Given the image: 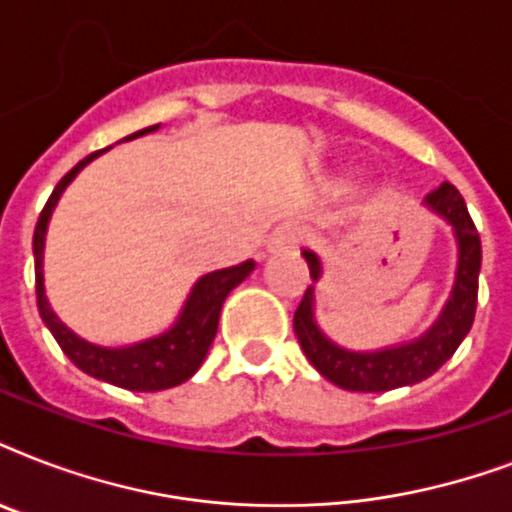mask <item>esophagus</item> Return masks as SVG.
I'll use <instances>...</instances> for the list:
<instances>
[{"label":"esophagus","mask_w":512,"mask_h":512,"mask_svg":"<svg viewBox=\"0 0 512 512\" xmlns=\"http://www.w3.org/2000/svg\"><path fill=\"white\" fill-rule=\"evenodd\" d=\"M300 241H303V233L292 228V225H281L268 239V252L271 255H276V252H292V249L300 247Z\"/></svg>","instance_id":"1"}]
</instances>
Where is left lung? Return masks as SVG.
<instances>
[{
  "instance_id": "1",
  "label": "left lung",
  "mask_w": 512,
  "mask_h": 512,
  "mask_svg": "<svg viewBox=\"0 0 512 512\" xmlns=\"http://www.w3.org/2000/svg\"><path fill=\"white\" fill-rule=\"evenodd\" d=\"M430 212L444 217L452 225L457 239V273H454L452 295L444 311L425 335L401 345L358 353L329 340L316 321V287L305 289L303 300L295 311V335L300 348L319 374L335 382L342 390L356 393H382V390L404 388L414 382L428 380L430 374L454 356L460 342L473 327L478 300V271H481V239L465 199L452 183H441L422 201ZM303 257L311 268V279H321V260L313 249H305Z\"/></svg>"
}]
</instances>
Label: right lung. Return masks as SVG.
<instances>
[{"instance_id": "right-lung-1", "label": "right lung", "mask_w": 512, "mask_h": 512, "mask_svg": "<svg viewBox=\"0 0 512 512\" xmlns=\"http://www.w3.org/2000/svg\"><path fill=\"white\" fill-rule=\"evenodd\" d=\"M154 130H159V124L135 132V135H130V138L124 140L140 138V135H146V132ZM106 151L108 148L84 156L74 170L68 172V175H63V180L55 185V191H52V196L47 199V204H44L42 215L36 220L34 273L39 316H42V321L52 332V337L58 340L60 350H63L82 372H87L90 377H95V380L111 382L116 388L135 390V393H154V390L175 388V385L185 382L188 377H193L196 369L204 364L209 345L215 340L217 321H220V308H223L225 297L231 295V289L239 287L241 281L255 271V263L247 260V263L233 265V268H223V271H212L207 273V276H201V279L193 284L191 295L185 300L183 311H180L177 321L167 329V332H162V335L148 337V340L135 342V345H124V348H106V345H95V342H87L84 337L71 332V329L58 319V313L52 311L50 303H47V295H44V233H47V223H50L52 209H55L58 199L63 196V191H66V185L71 183L92 159H98V156L106 154Z\"/></svg>"}]
</instances>
